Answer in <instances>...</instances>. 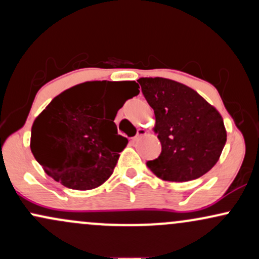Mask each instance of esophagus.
I'll use <instances>...</instances> for the list:
<instances>
[{"instance_id":"1","label":"esophagus","mask_w":259,"mask_h":259,"mask_svg":"<svg viewBox=\"0 0 259 259\" xmlns=\"http://www.w3.org/2000/svg\"><path fill=\"white\" fill-rule=\"evenodd\" d=\"M145 135H146V130L140 127V129H138V132H136V135L134 136V141H138L140 138H142V136H145Z\"/></svg>"}]
</instances>
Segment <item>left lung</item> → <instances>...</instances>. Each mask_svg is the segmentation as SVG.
I'll list each match as a JSON object with an SVG mask.
<instances>
[{"label":"left lung","instance_id":"8db88e82","mask_svg":"<svg viewBox=\"0 0 259 259\" xmlns=\"http://www.w3.org/2000/svg\"><path fill=\"white\" fill-rule=\"evenodd\" d=\"M141 91L156 115L162 152L147 167L159 179L189 181L214 167L227 142L222 115L189 86L164 78H141Z\"/></svg>","mask_w":259,"mask_h":259}]
</instances>
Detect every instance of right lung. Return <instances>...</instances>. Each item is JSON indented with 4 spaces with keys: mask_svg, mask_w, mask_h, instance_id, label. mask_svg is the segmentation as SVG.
I'll use <instances>...</instances> for the list:
<instances>
[{
    "mask_svg": "<svg viewBox=\"0 0 259 259\" xmlns=\"http://www.w3.org/2000/svg\"><path fill=\"white\" fill-rule=\"evenodd\" d=\"M135 81H89L56 96L35 119L30 148L45 171L73 190H91L111 177L126 146L114 118L139 95ZM106 96H117L107 115Z\"/></svg>",
    "mask_w": 259,
    "mask_h": 259,
    "instance_id": "right-lung-1",
    "label": "right lung"
}]
</instances>
